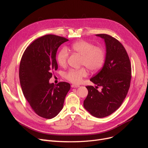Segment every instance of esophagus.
<instances>
[{
	"label": "esophagus",
	"instance_id": "34e87169",
	"mask_svg": "<svg viewBox=\"0 0 148 148\" xmlns=\"http://www.w3.org/2000/svg\"><path fill=\"white\" fill-rule=\"evenodd\" d=\"M71 86L72 87V88H78V87H79V84H71Z\"/></svg>",
	"mask_w": 148,
	"mask_h": 148
}]
</instances>
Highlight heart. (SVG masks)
<instances>
[{
    "label": "heart",
    "mask_w": 148,
    "mask_h": 148,
    "mask_svg": "<svg viewBox=\"0 0 148 148\" xmlns=\"http://www.w3.org/2000/svg\"><path fill=\"white\" fill-rule=\"evenodd\" d=\"M70 51L82 57L81 65L86 66L92 71L99 70L104 63L106 51L101 46H95L90 42L79 41L71 44ZM69 52L65 48L60 49L57 56V63L61 66H65L68 61ZM88 71L86 68L82 67L79 69H70L65 73L64 77L69 82L79 83L83 78L86 77Z\"/></svg>",
    "instance_id": "b5f03b06"
}]
</instances>
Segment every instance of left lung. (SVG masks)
I'll use <instances>...</instances> for the list:
<instances>
[{
	"instance_id": "left-lung-1",
	"label": "left lung",
	"mask_w": 148,
	"mask_h": 148,
	"mask_svg": "<svg viewBox=\"0 0 148 148\" xmlns=\"http://www.w3.org/2000/svg\"><path fill=\"white\" fill-rule=\"evenodd\" d=\"M104 39L106 56L104 66L90 81L96 88L87 86L88 94L83 106L97 118L107 117L117 110L130 86L132 67L128 53L117 39L106 34H96ZM102 86L101 91L97 90Z\"/></svg>"
}]
</instances>
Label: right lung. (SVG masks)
<instances>
[{
  "mask_svg": "<svg viewBox=\"0 0 148 148\" xmlns=\"http://www.w3.org/2000/svg\"><path fill=\"white\" fill-rule=\"evenodd\" d=\"M69 39L53 34L40 37L29 45L21 57L19 78L24 96L34 112L51 119L63 108L70 84L60 82L49 83L58 65L56 53L61 44Z\"/></svg>",
  "mask_w": 148,
  "mask_h": 148,
  "instance_id": "1",
  "label": "right lung"
}]
</instances>
